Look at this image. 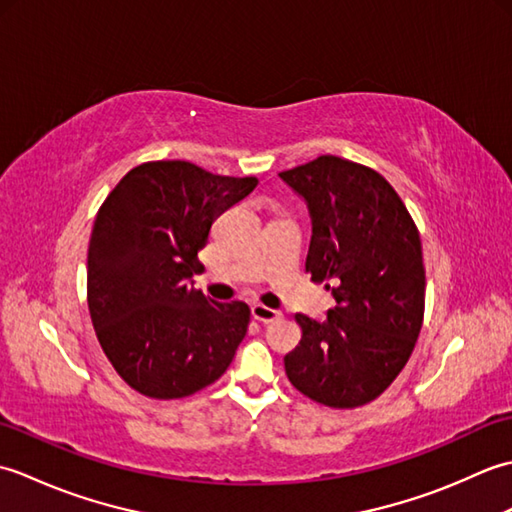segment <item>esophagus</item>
Here are the masks:
<instances>
[{"label": "esophagus", "mask_w": 512, "mask_h": 512, "mask_svg": "<svg viewBox=\"0 0 512 512\" xmlns=\"http://www.w3.org/2000/svg\"><path fill=\"white\" fill-rule=\"evenodd\" d=\"M250 314H253L255 321H262V323H273L281 319V312L273 310V308H266L262 303H255L253 308H250Z\"/></svg>", "instance_id": "1"}]
</instances>
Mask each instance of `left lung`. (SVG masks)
Segmentation results:
<instances>
[{"label":"left lung","mask_w":512,"mask_h":512,"mask_svg":"<svg viewBox=\"0 0 512 512\" xmlns=\"http://www.w3.org/2000/svg\"><path fill=\"white\" fill-rule=\"evenodd\" d=\"M279 178L308 204L306 273L328 281L325 321L297 314L299 345L284 365L292 385L325 407L376 400L407 365L424 317V264L416 224L394 187L358 162L319 156Z\"/></svg>","instance_id":"8db88e82"}]
</instances>
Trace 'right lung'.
<instances>
[{
  "mask_svg": "<svg viewBox=\"0 0 512 512\" xmlns=\"http://www.w3.org/2000/svg\"><path fill=\"white\" fill-rule=\"evenodd\" d=\"M257 187L187 160L134 167L96 213L88 306L107 361L138 394L173 400L215 383L248 330L244 301L195 290L213 222Z\"/></svg>",
  "mask_w": 512,
  "mask_h": 512,
  "instance_id": "1",
  "label": "right lung"
}]
</instances>
